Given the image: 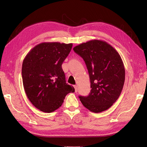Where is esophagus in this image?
I'll list each match as a JSON object with an SVG mask.
<instances>
[{"instance_id":"obj_1","label":"esophagus","mask_w":147,"mask_h":147,"mask_svg":"<svg viewBox=\"0 0 147 147\" xmlns=\"http://www.w3.org/2000/svg\"><path fill=\"white\" fill-rule=\"evenodd\" d=\"M74 89H75V92H78V86H74Z\"/></svg>"}]
</instances>
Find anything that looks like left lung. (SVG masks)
Listing matches in <instances>:
<instances>
[{"mask_svg":"<svg viewBox=\"0 0 147 147\" xmlns=\"http://www.w3.org/2000/svg\"><path fill=\"white\" fill-rule=\"evenodd\" d=\"M74 51L84 60L90 81V93L79 96L82 105L94 113L108 110L121 95L125 81L123 61L107 42L91 40L75 46Z\"/></svg>","mask_w":147,"mask_h":147,"instance_id":"8db88e82","label":"left lung"}]
</instances>
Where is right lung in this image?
<instances>
[{
  "label": "right lung",
  "mask_w": 147,
  "mask_h": 147,
  "mask_svg": "<svg viewBox=\"0 0 147 147\" xmlns=\"http://www.w3.org/2000/svg\"><path fill=\"white\" fill-rule=\"evenodd\" d=\"M72 47V43L42 42L33 47L24 58V89L29 101L40 111H55L67 94L74 92V88L66 84L61 68Z\"/></svg>",
  "instance_id": "right-lung-1"
}]
</instances>
